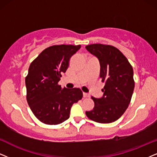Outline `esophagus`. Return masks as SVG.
Instances as JSON below:
<instances>
[{"mask_svg":"<svg viewBox=\"0 0 157 157\" xmlns=\"http://www.w3.org/2000/svg\"><path fill=\"white\" fill-rule=\"evenodd\" d=\"M83 97H84V98H87V97H89V94H88V93H83Z\"/></svg>","mask_w":157,"mask_h":157,"instance_id":"34e87169","label":"esophagus"}]
</instances>
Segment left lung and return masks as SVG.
I'll return each instance as SVG.
<instances>
[{
  "label": "left lung",
  "instance_id": "left-lung-1",
  "mask_svg": "<svg viewBox=\"0 0 157 157\" xmlns=\"http://www.w3.org/2000/svg\"><path fill=\"white\" fill-rule=\"evenodd\" d=\"M100 63V77L105 83L101 98L92 96L94 108L85 112L90 120L111 123L124 114L134 90L133 69L123 53L112 45L90 44L85 46Z\"/></svg>",
  "mask_w": 157,
  "mask_h": 157
}]
</instances>
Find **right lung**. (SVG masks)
I'll use <instances>...</instances> for the list:
<instances>
[{
  "mask_svg": "<svg viewBox=\"0 0 157 157\" xmlns=\"http://www.w3.org/2000/svg\"><path fill=\"white\" fill-rule=\"evenodd\" d=\"M80 45H56L43 50L31 63L25 78L27 101L32 112L46 124H59L69 117L71 107L82 98L80 88L58 84L69 59Z\"/></svg>",
  "mask_w": 157,
  "mask_h": 157,
  "instance_id": "add662e5",
  "label": "right lung"
}]
</instances>
